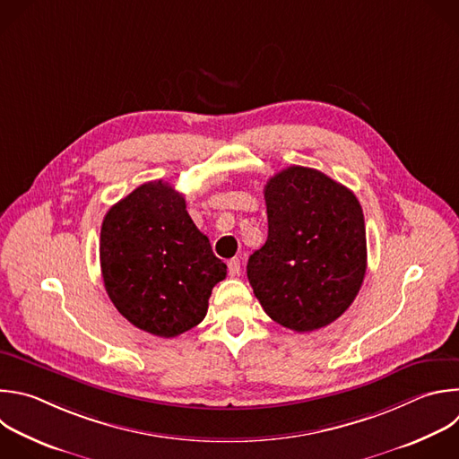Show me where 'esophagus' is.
<instances>
[{
  "instance_id": "obj_1",
  "label": "esophagus",
  "mask_w": 459,
  "mask_h": 459,
  "mask_svg": "<svg viewBox=\"0 0 459 459\" xmlns=\"http://www.w3.org/2000/svg\"><path fill=\"white\" fill-rule=\"evenodd\" d=\"M239 272H241V263L238 257H232L229 261V273L234 277V275H239Z\"/></svg>"
}]
</instances>
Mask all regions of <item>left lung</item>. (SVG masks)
<instances>
[{"instance_id": "left-lung-1", "label": "left lung", "mask_w": 459, "mask_h": 459, "mask_svg": "<svg viewBox=\"0 0 459 459\" xmlns=\"http://www.w3.org/2000/svg\"><path fill=\"white\" fill-rule=\"evenodd\" d=\"M266 243L247 275L266 316L293 332L339 319L366 275V225L357 196L310 168L290 166L264 186Z\"/></svg>"}]
</instances>
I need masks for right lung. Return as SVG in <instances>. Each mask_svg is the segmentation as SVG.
Instances as JSON below:
<instances>
[{
	"instance_id": "add662e5",
	"label": "right lung",
	"mask_w": 459,
	"mask_h": 459,
	"mask_svg": "<svg viewBox=\"0 0 459 459\" xmlns=\"http://www.w3.org/2000/svg\"><path fill=\"white\" fill-rule=\"evenodd\" d=\"M100 270L133 326L171 339L200 325L227 264L168 182H147L115 204L100 229Z\"/></svg>"
}]
</instances>
